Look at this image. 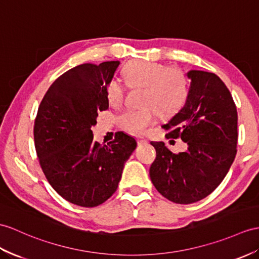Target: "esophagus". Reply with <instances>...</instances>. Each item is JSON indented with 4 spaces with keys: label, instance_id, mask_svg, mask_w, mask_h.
<instances>
[{
    "label": "esophagus",
    "instance_id": "34e87169",
    "mask_svg": "<svg viewBox=\"0 0 259 259\" xmlns=\"http://www.w3.org/2000/svg\"><path fill=\"white\" fill-rule=\"evenodd\" d=\"M147 142H148V141H147L146 138H145L144 136H138V137H137V143H138V144L142 145V144H146Z\"/></svg>",
    "mask_w": 259,
    "mask_h": 259
}]
</instances>
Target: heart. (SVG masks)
Instances as JSON below:
<instances>
[{"instance_id": "obj_1", "label": "heart", "mask_w": 259, "mask_h": 259, "mask_svg": "<svg viewBox=\"0 0 259 259\" xmlns=\"http://www.w3.org/2000/svg\"><path fill=\"white\" fill-rule=\"evenodd\" d=\"M125 83L130 88H143L138 109H128L118 117L122 127L133 134H141L154 123L156 113L170 117L178 113L188 97L186 75L177 68L159 62L132 60L123 68ZM106 98L112 106H119L125 98V87L113 79L106 85Z\"/></svg>"}]
</instances>
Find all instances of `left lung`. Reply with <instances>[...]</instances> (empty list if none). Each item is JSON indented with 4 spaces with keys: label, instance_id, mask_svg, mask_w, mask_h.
Masks as SVG:
<instances>
[{
    "label": "left lung",
    "instance_id": "left-lung-1",
    "mask_svg": "<svg viewBox=\"0 0 259 259\" xmlns=\"http://www.w3.org/2000/svg\"><path fill=\"white\" fill-rule=\"evenodd\" d=\"M187 101L162 125L172 143L180 138L188 148L175 154L162 142L156 149L149 176L169 201L190 204L207 197L225 178L236 156L237 111L231 92L215 73L191 70Z\"/></svg>",
    "mask_w": 259,
    "mask_h": 259
}]
</instances>
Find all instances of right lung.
<instances>
[{
	"instance_id": "1",
	"label": "right lung",
	"mask_w": 259,
	"mask_h": 259,
	"mask_svg": "<svg viewBox=\"0 0 259 259\" xmlns=\"http://www.w3.org/2000/svg\"><path fill=\"white\" fill-rule=\"evenodd\" d=\"M119 61L83 64L62 73L49 87L34 124L35 148L42 172L70 203L94 207L116 191L125 161L136 148L117 132L108 145L93 141L91 126L109 109L106 85Z\"/></svg>"
}]
</instances>
